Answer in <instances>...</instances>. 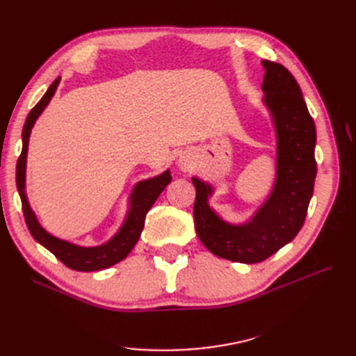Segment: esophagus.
Wrapping results in <instances>:
<instances>
[{
    "mask_svg": "<svg viewBox=\"0 0 356 356\" xmlns=\"http://www.w3.org/2000/svg\"><path fill=\"white\" fill-rule=\"evenodd\" d=\"M178 166H179L181 170L188 172V170L193 169V161H191L188 157H186V156H181V157L178 159Z\"/></svg>",
    "mask_w": 356,
    "mask_h": 356,
    "instance_id": "esophagus-1",
    "label": "esophagus"
}]
</instances>
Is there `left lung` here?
<instances>
[{
  "instance_id": "1",
  "label": "left lung",
  "mask_w": 356,
  "mask_h": 356,
  "mask_svg": "<svg viewBox=\"0 0 356 356\" xmlns=\"http://www.w3.org/2000/svg\"><path fill=\"white\" fill-rule=\"evenodd\" d=\"M263 104L276 134V178L270 195L246 222H229L209 207L213 187L197 177L195 227L217 257L245 264L260 263L293 241L307 213L316 178V127L303 93L284 65L263 60Z\"/></svg>"
}]
</instances>
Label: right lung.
Instances as JSON below:
<instances>
[{"label":"right lung","mask_w":356,"mask_h":356,"mask_svg":"<svg viewBox=\"0 0 356 356\" xmlns=\"http://www.w3.org/2000/svg\"><path fill=\"white\" fill-rule=\"evenodd\" d=\"M59 83L60 77H58L50 84V88L47 89L44 96H42L40 102L31 110V113L26 117V122L22 131V153H20L16 165V186L20 200H22L25 221L32 238H34L40 245L44 246L46 250H49L67 267L72 268V270H102V268H108L117 264L118 261L124 260L129 252L132 251V248L136 245V242L139 241V236L143 233L147 212L153 207L154 202L160 196V193L163 191L172 181V177L168 169L163 174H160L157 177L136 182L131 196H129V211L126 213V218L122 224V227L118 229V232L108 242L98 246H81L50 234L37 220V215L32 211L26 197V156L32 127H34L41 113L46 110V106L49 105L53 96H55Z\"/></svg>","instance_id":"obj_1"}]
</instances>
